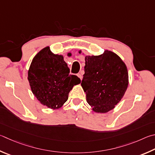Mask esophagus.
Masks as SVG:
<instances>
[{
  "label": "esophagus",
  "mask_w": 155,
  "mask_h": 155,
  "mask_svg": "<svg viewBox=\"0 0 155 155\" xmlns=\"http://www.w3.org/2000/svg\"><path fill=\"white\" fill-rule=\"evenodd\" d=\"M77 76H78V77L81 80H82V78H83V76H82V74H81V73H78V74H77Z\"/></svg>",
  "instance_id": "1"
}]
</instances>
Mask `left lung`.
<instances>
[{
	"mask_svg": "<svg viewBox=\"0 0 155 155\" xmlns=\"http://www.w3.org/2000/svg\"><path fill=\"white\" fill-rule=\"evenodd\" d=\"M128 83L127 68L116 53L106 50L100 55L85 57L81 86L94 112L105 113L113 109L123 98Z\"/></svg>",
	"mask_w": 155,
	"mask_h": 155,
	"instance_id": "obj_1",
	"label": "left lung"
}]
</instances>
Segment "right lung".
Segmentation results:
<instances>
[{
	"label": "right lung",
	"mask_w": 155,
	"mask_h": 155,
	"mask_svg": "<svg viewBox=\"0 0 155 155\" xmlns=\"http://www.w3.org/2000/svg\"><path fill=\"white\" fill-rule=\"evenodd\" d=\"M69 73L63 55L53 54L49 47H46L33 58L28 79L32 92L41 104L49 108L58 109L68 100L73 86L81 83L77 76Z\"/></svg>",
	"instance_id": "obj_1"
}]
</instances>
